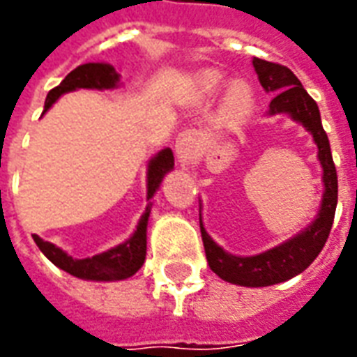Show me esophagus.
Returning <instances> with one entry per match:
<instances>
[{"label":"esophagus","instance_id":"1","mask_svg":"<svg viewBox=\"0 0 357 357\" xmlns=\"http://www.w3.org/2000/svg\"><path fill=\"white\" fill-rule=\"evenodd\" d=\"M201 151V137L195 130H185L178 135L176 139V156L181 166H189Z\"/></svg>","mask_w":357,"mask_h":357}]
</instances>
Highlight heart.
Masks as SVG:
<instances>
[{
    "label": "heart",
    "mask_w": 357,
    "mask_h": 357,
    "mask_svg": "<svg viewBox=\"0 0 357 357\" xmlns=\"http://www.w3.org/2000/svg\"><path fill=\"white\" fill-rule=\"evenodd\" d=\"M225 84L224 74L214 68H206L197 74L195 86L201 95H214ZM255 107V88L245 80L233 82L224 97V116L227 120H241Z\"/></svg>",
    "instance_id": "1"
}]
</instances>
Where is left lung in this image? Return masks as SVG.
Wrapping results in <instances>:
<instances>
[{"label":"left lung","instance_id":"obj_1","mask_svg":"<svg viewBox=\"0 0 357 357\" xmlns=\"http://www.w3.org/2000/svg\"><path fill=\"white\" fill-rule=\"evenodd\" d=\"M252 65L266 93L273 95L266 114L268 116L287 114L294 122L302 124V128L314 137V143L317 145V160L323 170V195L319 210L312 220V224H307L304 229L292 235L291 239L283 241L277 247L268 248L260 255L237 256L224 250V247H220L204 229L202 216L201 235L208 266L218 277L241 287H269V284L289 281L294 275L302 273L321 252L335 220L338 181L333 155H331L329 137L323 130L317 102L307 95L298 78L287 66L256 57L252 59Z\"/></svg>","mask_w":357,"mask_h":357}]
</instances>
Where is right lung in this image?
<instances>
[{"mask_svg":"<svg viewBox=\"0 0 357 357\" xmlns=\"http://www.w3.org/2000/svg\"><path fill=\"white\" fill-rule=\"evenodd\" d=\"M120 74L114 70V66L109 63H86L74 68L73 73L66 76L65 80L59 84L57 88L51 89L45 99L42 116L57 102L61 95L76 89H116L120 88ZM174 170V153L172 149H162L158 151L147 164V208L141 214L139 222L135 225V231L116 247L105 250L101 255L89 256V258H73L65 252L63 248L53 245L50 241H43L42 237L34 235V241L38 248L42 250L47 260L55 264L66 273L86 279V281H122L132 277L135 271L145 262L147 256V224L151 216V199L155 197L158 187L162 183L164 176Z\"/></svg>","mask_w":357,"mask_h":357,"instance_id":"right-lung-1","label":"right lung"}]
</instances>
